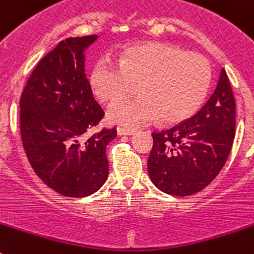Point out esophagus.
I'll use <instances>...</instances> for the list:
<instances>
[{
    "label": "esophagus",
    "mask_w": 254,
    "mask_h": 254,
    "mask_svg": "<svg viewBox=\"0 0 254 254\" xmlns=\"http://www.w3.org/2000/svg\"><path fill=\"white\" fill-rule=\"evenodd\" d=\"M135 133L131 129H124V127H117V135H133Z\"/></svg>",
    "instance_id": "1"
}]
</instances>
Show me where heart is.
<instances>
[{
	"instance_id": "heart-1",
	"label": "heart",
	"mask_w": 254,
	"mask_h": 254,
	"mask_svg": "<svg viewBox=\"0 0 254 254\" xmlns=\"http://www.w3.org/2000/svg\"><path fill=\"white\" fill-rule=\"evenodd\" d=\"M210 77L203 55L153 41L125 49L117 65L99 59L91 69L90 86L98 101L114 104L137 83L140 97L115 104L107 120L138 127L157 117L163 123H180L192 116L203 103Z\"/></svg>"
}]
</instances>
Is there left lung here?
I'll return each mask as SVG.
<instances>
[{"mask_svg":"<svg viewBox=\"0 0 254 254\" xmlns=\"http://www.w3.org/2000/svg\"><path fill=\"white\" fill-rule=\"evenodd\" d=\"M235 137V99L225 69L203 108L180 125L153 133L147 169L160 191L193 195L205 189L225 165Z\"/></svg>","mask_w":254,"mask_h":254,"instance_id":"obj_1","label":"left lung"}]
</instances>
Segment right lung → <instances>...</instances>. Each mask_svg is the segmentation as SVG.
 Segmentation results:
<instances>
[{
  "label": "right lung",
  "instance_id": "add662e5",
  "mask_svg": "<svg viewBox=\"0 0 254 254\" xmlns=\"http://www.w3.org/2000/svg\"><path fill=\"white\" fill-rule=\"evenodd\" d=\"M98 36L68 37L36 65L20 98V133L32 168L68 197L97 192L108 178L106 148L116 129L85 138L103 117L85 74V51Z\"/></svg>",
  "mask_w": 254,
  "mask_h": 254
}]
</instances>
